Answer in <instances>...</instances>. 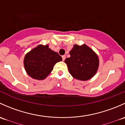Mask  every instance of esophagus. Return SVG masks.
<instances>
[{
	"instance_id": "1",
	"label": "esophagus",
	"mask_w": 125,
	"mask_h": 125,
	"mask_svg": "<svg viewBox=\"0 0 125 125\" xmlns=\"http://www.w3.org/2000/svg\"><path fill=\"white\" fill-rule=\"evenodd\" d=\"M62 61H64L65 59V55H63V56H62Z\"/></svg>"
}]
</instances>
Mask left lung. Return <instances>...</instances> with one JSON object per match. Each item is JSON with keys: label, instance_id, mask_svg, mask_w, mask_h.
<instances>
[{"label": "left lung", "instance_id": "8db88e82", "mask_svg": "<svg viewBox=\"0 0 125 125\" xmlns=\"http://www.w3.org/2000/svg\"><path fill=\"white\" fill-rule=\"evenodd\" d=\"M70 57L65 60V62L71 75L75 79L87 81L92 78L99 67V58L90 47L74 45L70 52Z\"/></svg>", "mask_w": 125, "mask_h": 125}]
</instances>
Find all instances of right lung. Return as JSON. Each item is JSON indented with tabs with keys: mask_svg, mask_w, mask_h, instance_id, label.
<instances>
[{
	"mask_svg": "<svg viewBox=\"0 0 125 125\" xmlns=\"http://www.w3.org/2000/svg\"><path fill=\"white\" fill-rule=\"evenodd\" d=\"M62 60L57 52L49 48L48 45H39L26 55L24 65L31 77L42 80L52 71L54 65Z\"/></svg>",
	"mask_w": 125,
	"mask_h": 125,
	"instance_id": "1",
	"label": "right lung"
}]
</instances>
